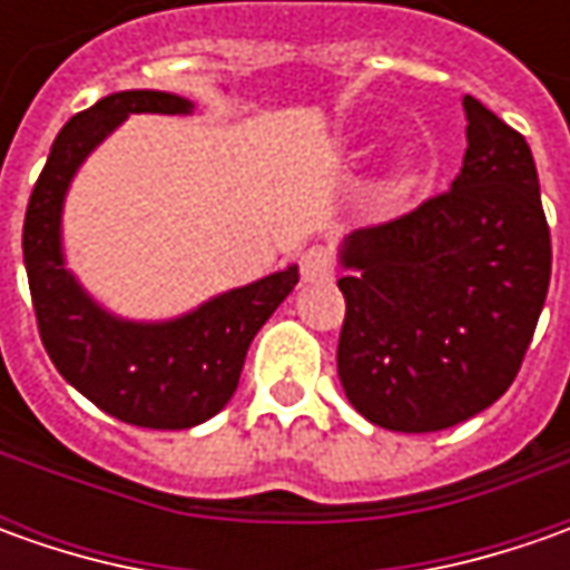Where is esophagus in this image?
Wrapping results in <instances>:
<instances>
[{
  "instance_id": "1",
  "label": "esophagus",
  "mask_w": 570,
  "mask_h": 570,
  "mask_svg": "<svg viewBox=\"0 0 570 570\" xmlns=\"http://www.w3.org/2000/svg\"><path fill=\"white\" fill-rule=\"evenodd\" d=\"M301 282L307 285H320V282H330L336 273V263H333V253L326 247H311V250L301 253Z\"/></svg>"
}]
</instances>
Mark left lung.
<instances>
[{
    "instance_id": "1",
    "label": "left lung",
    "mask_w": 570,
    "mask_h": 570,
    "mask_svg": "<svg viewBox=\"0 0 570 570\" xmlns=\"http://www.w3.org/2000/svg\"><path fill=\"white\" fill-rule=\"evenodd\" d=\"M466 155L448 193L340 244V381L367 422L428 434L504 396L552 275L527 139L463 98Z\"/></svg>"
}]
</instances>
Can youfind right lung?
Returning <instances> with one entry per match:
<instances>
[{"mask_svg":"<svg viewBox=\"0 0 570 570\" xmlns=\"http://www.w3.org/2000/svg\"><path fill=\"white\" fill-rule=\"evenodd\" d=\"M193 100L132 88L100 98L56 136L24 215V269L40 340L81 396L126 425L180 431L208 422L237 390L259 326L297 285V266L208 297L170 320L107 311L66 266L62 208L78 167L132 114H193Z\"/></svg>","mask_w":570,"mask_h":570,"instance_id":"1","label":"right lung"}]
</instances>
